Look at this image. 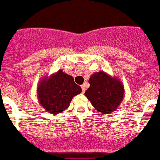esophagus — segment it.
I'll list each match as a JSON object with an SVG mask.
<instances>
[{
	"instance_id": "1",
	"label": "esophagus",
	"mask_w": 160,
	"mask_h": 160,
	"mask_svg": "<svg viewBox=\"0 0 160 160\" xmlns=\"http://www.w3.org/2000/svg\"><path fill=\"white\" fill-rule=\"evenodd\" d=\"M81 89H82V92H83V93H85V89H86V88H85V85H81Z\"/></svg>"
}]
</instances>
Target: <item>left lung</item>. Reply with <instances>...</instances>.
Here are the masks:
<instances>
[{
	"instance_id": "1",
	"label": "left lung",
	"mask_w": 160,
	"mask_h": 160,
	"mask_svg": "<svg viewBox=\"0 0 160 160\" xmlns=\"http://www.w3.org/2000/svg\"><path fill=\"white\" fill-rule=\"evenodd\" d=\"M90 87L85 95L95 109L100 113H111L118 108L124 97V86L117 78L104 71L90 76Z\"/></svg>"
}]
</instances>
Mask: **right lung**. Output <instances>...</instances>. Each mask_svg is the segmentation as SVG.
<instances>
[{"instance_id":"1","label":"right lung","mask_w":160,"mask_h":160,"mask_svg":"<svg viewBox=\"0 0 160 160\" xmlns=\"http://www.w3.org/2000/svg\"><path fill=\"white\" fill-rule=\"evenodd\" d=\"M74 78L62 70L44 78L37 88V96L41 106L50 114H60L67 109L72 98L81 92Z\"/></svg>"}]
</instances>
